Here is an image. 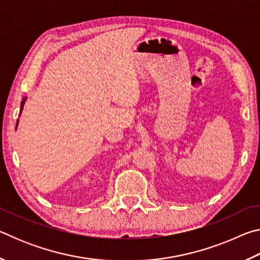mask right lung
<instances>
[{
  "label": "right lung",
  "mask_w": 260,
  "mask_h": 260,
  "mask_svg": "<svg viewBox=\"0 0 260 260\" xmlns=\"http://www.w3.org/2000/svg\"><path fill=\"white\" fill-rule=\"evenodd\" d=\"M25 101H26V98H24V99H23V101H21V103H20V113H21V111H23V108H24ZM17 122H18V121H17Z\"/></svg>",
  "instance_id": "1"
}]
</instances>
